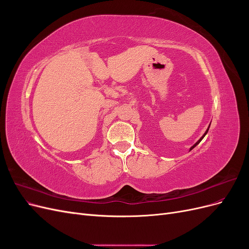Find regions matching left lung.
<instances>
[{
  "instance_id": "1",
  "label": "left lung",
  "mask_w": 249,
  "mask_h": 249,
  "mask_svg": "<svg viewBox=\"0 0 249 249\" xmlns=\"http://www.w3.org/2000/svg\"><path fill=\"white\" fill-rule=\"evenodd\" d=\"M208 131H209V127H208V130H207V132H206V133H205V134H203V136H202V137H201V138H200V139H199V140H198V141H197V142H196V143H195V144H194V145H193V146H192V147H191V148H190V150H191V149H193V148H194V147H195V146H196V145H197V144H198V143H199V142H200V141H201V140H202V138H203V137H205V136H206V134H207V133H208Z\"/></svg>"
}]
</instances>
